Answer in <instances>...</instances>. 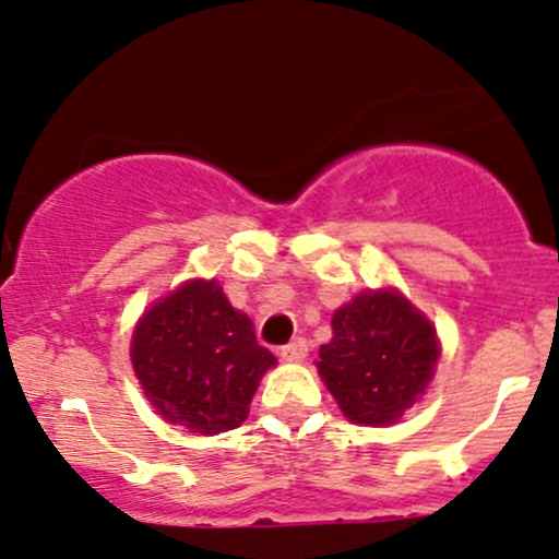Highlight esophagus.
<instances>
[{
	"label": "esophagus",
	"instance_id": "esophagus-1",
	"mask_svg": "<svg viewBox=\"0 0 559 559\" xmlns=\"http://www.w3.org/2000/svg\"><path fill=\"white\" fill-rule=\"evenodd\" d=\"M308 356V343L304 337H295L293 343L280 347V358L282 360H304Z\"/></svg>",
	"mask_w": 559,
	"mask_h": 559
}]
</instances>
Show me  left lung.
<instances>
[{"instance_id":"obj_1","label":"left lung","mask_w":559,"mask_h":559,"mask_svg":"<svg viewBox=\"0 0 559 559\" xmlns=\"http://www.w3.org/2000/svg\"><path fill=\"white\" fill-rule=\"evenodd\" d=\"M439 358L437 332L397 293H366L337 308L319 373L350 421L386 426L424 395Z\"/></svg>"}]
</instances>
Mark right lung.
<instances>
[{
    "instance_id": "1",
    "label": "right lung",
    "mask_w": 559,
    "mask_h": 559,
    "mask_svg": "<svg viewBox=\"0 0 559 559\" xmlns=\"http://www.w3.org/2000/svg\"><path fill=\"white\" fill-rule=\"evenodd\" d=\"M130 356L164 421L193 435L246 421L259 379L277 364L214 280L188 282L143 313Z\"/></svg>"
}]
</instances>
